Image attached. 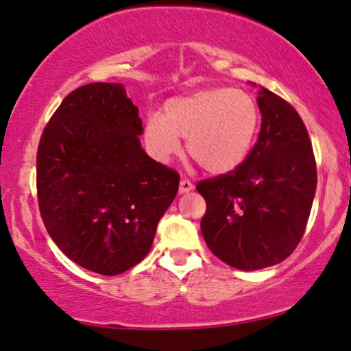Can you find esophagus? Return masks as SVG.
Here are the masks:
<instances>
[{
	"mask_svg": "<svg viewBox=\"0 0 351 351\" xmlns=\"http://www.w3.org/2000/svg\"><path fill=\"white\" fill-rule=\"evenodd\" d=\"M193 188H194L193 183H191V181H189L188 178H183V180L180 181V193H181V194H183V193H189Z\"/></svg>",
	"mask_w": 351,
	"mask_h": 351,
	"instance_id": "34e87169",
	"label": "esophagus"
}]
</instances>
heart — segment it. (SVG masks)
Masks as SVG:
<instances>
[{"mask_svg":"<svg viewBox=\"0 0 351 351\" xmlns=\"http://www.w3.org/2000/svg\"><path fill=\"white\" fill-rule=\"evenodd\" d=\"M260 108L250 93L237 88H204L163 106L162 117L145 122L147 150L158 162L178 154L180 141L204 171L222 175L239 168L253 149Z\"/></svg>","mask_w":351,"mask_h":351,"instance_id":"b5f03b06","label":"heart"}]
</instances>
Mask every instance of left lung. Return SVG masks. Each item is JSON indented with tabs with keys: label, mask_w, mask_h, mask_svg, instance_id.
<instances>
[{
	"label": "left lung",
	"mask_w": 351,
	"mask_h": 351,
	"mask_svg": "<svg viewBox=\"0 0 351 351\" xmlns=\"http://www.w3.org/2000/svg\"><path fill=\"white\" fill-rule=\"evenodd\" d=\"M258 106L261 129L247 160L196 184L209 250L243 271L273 267L296 250L317 186L309 134L293 104L261 88Z\"/></svg>",
	"instance_id": "obj_1"
}]
</instances>
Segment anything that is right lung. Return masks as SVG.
Instances as JSON below:
<instances>
[{
    "instance_id": "1",
    "label": "right lung",
    "mask_w": 351,
    "mask_h": 351,
    "mask_svg": "<svg viewBox=\"0 0 351 351\" xmlns=\"http://www.w3.org/2000/svg\"><path fill=\"white\" fill-rule=\"evenodd\" d=\"M138 109L119 83L71 91L37 149L45 229L71 261L116 276L145 258L180 175L142 150Z\"/></svg>"
}]
</instances>
